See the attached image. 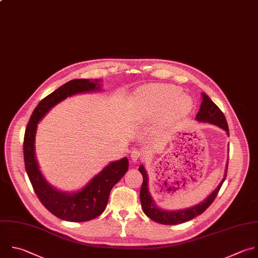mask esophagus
Masks as SVG:
<instances>
[{
    "instance_id": "34e87169",
    "label": "esophagus",
    "mask_w": 258,
    "mask_h": 258,
    "mask_svg": "<svg viewBox=\"0 0 258 258\" xmlns=\"http://www.w3.org/2000/svg\"><path fill=\"white\" fill-rule=\"evenodd\" d=\"M143 156H144V155L142 154V152L139 151L138 149H134V150L132 151V154H131V157H132V159H133L134 161H138V160L143 159V158H144Z\"/></svg>"
}]
</instances>
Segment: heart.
Segmentation results:
<instances>
[{
	"instance_id": "1",
	"label": "heart",
	"mask_w": 258,
	"mask_h": 258,
	"mask_svg": "<svg viewBox=\"0 0 258 258\" xmlns=\"http://www.w3.org/2000/svg\"><path fill=\"white\" fill-rule=\"evenodd\" d=\"M180 89L171 85H154L140 91L137 100V112L140 117L148 118L164 109L167 119L185 115L192 102L186 95H178Z\"/></svg>"
}]
</instances>
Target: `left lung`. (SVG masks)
<instances>
[{
    "mask_svg": "<svg viewBox=\"0 0 258 258\" xmlns=\"http://www.w3.org/2000/svg\"><path fill=\"white\" fill-rule=\"evenodd\" d=\"M199 121H205V122H210L213 124H216L218 126H220L221 128L225 130L228 135H229V127H228V123L226 120V117L224 115V113L222 112V110L211 100V98L203 93V102L200 108V111L196 117ZM140 172L143 175V183H142V187H141V191H140V199H141V204L143 207V210L145 212V214L152 219L153 221L163 224V225H176V224H182L184 222H187L198 216H200L201 214H203L215 201V199L217 198L220 188L222 187V184L224 183L226 178H223V180L221 181V183L219 184V186L201 204L189 208V209H185V210H180V211H164L159 209L154 201L151 198V195L149 192V188H148V175L146 170L144 169V166H140L139 168ZM227 176V169H226V173H225V177Z\"/></svg>",
    "mask_w": 258,
    "mask_h": 258,
    "instance_id": "obj_1",
    "label": "left lung"
}]
</instances>
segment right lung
Segmentation results:
<instances>
[{"mask_svg": "<svg viewBox=\"0 0 258 258\" xmlns=\"http://www.w3.org/2000/svg\"><path fill=\"white\" fill-rule=\"evenodd\" d=\"M98 80L75 79L67 82L44 97L30 116L24 135L23 155L27 175L40 203L55 217L69 222H86L100 216L107 206L112 187L128 169L126 157L106 166L82 190L66 194L51 187L41 175L34 153V140L38 121L56 103L77 93L99 89Z\"/></svg>", "mask_w": 258, "mask_h": 258, "instance_id": "add662e5", "label": "right lung"}]
</instances>
